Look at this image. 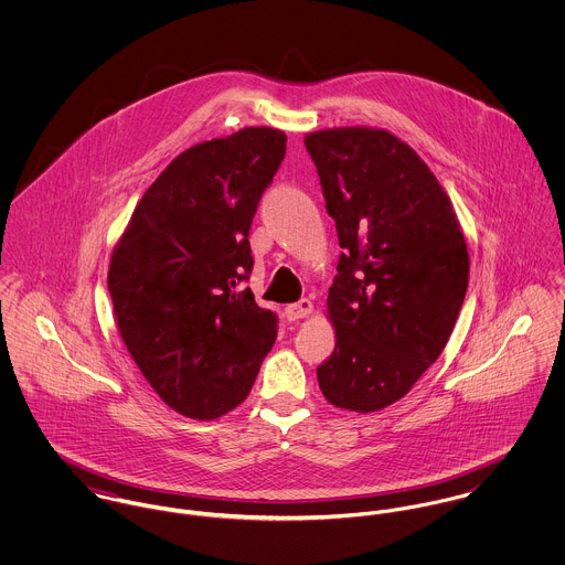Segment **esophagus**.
Masks as SVG:
<instances>
[{
  "label": "esophagus",
  "instance_id": "obj_1",
  "mask_svg": "<svg viewBox=\"0 0 565 565\" xmlns=\"http://www.w3.org/2000/svg\"><path fill=\"white\" fill-rule=\"evenodd\" d=\"M311 311H313V302H311L309 298H302L300 302L285 307V318H287L289 322H296V320L307 318Z\"/></svg>",
  "mask_w": 565,
  "mask_h": 565
}]
</instances>
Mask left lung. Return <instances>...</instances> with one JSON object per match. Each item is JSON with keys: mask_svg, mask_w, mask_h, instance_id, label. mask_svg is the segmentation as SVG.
Segmentation results:
<instances>
[{"mask_svg": "<svg viewBox=\"0 0 565 565\" xmlns=\"http://www.w3.org/2000/svg\"><path fill=\"white\" fill-rule=\"evenodd\" d=\"M305 146L343 249L328 289L337 343L318 367L320 390L339 408L379 411L446 348L468 291V245L446 191L398 137L334 128Z\"/></svg>", "mask_w": 565, "mask_h": 565, "instance_id": "1", "label": "left lung"}]
</instances>
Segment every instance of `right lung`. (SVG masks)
Instances as JSON below:
<instances>
[{
	"instance_id": "add662e5",
	"label": "right lung",
	"mask_w": 565,
	"mask_h": 565,
	"mask_svg": "<svg viewBox=\"0 0 565 565\" xmlns=\"http://www.w3.org/2000/svg\"><path fill=\"white\" fill-rule=\"evenodd\" d=\"M287 152L274 128L198 143L146 191L113 252L108 291L124 343L173 411L213 419L249 394L278 334L243 282L249 226Z\"/></svg>"
}]
</instances>
